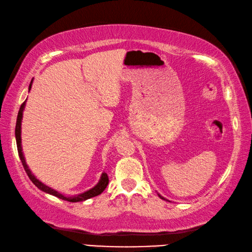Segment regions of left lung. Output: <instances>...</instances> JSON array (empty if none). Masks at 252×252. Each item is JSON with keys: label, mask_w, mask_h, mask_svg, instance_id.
I'll use <instances>...</instances> for the list:
<instances>
[{"label": "left lung", "mask_w": 252, "mask_h": 252, "mask_svg": "<svg viewBox=\"0 0 252 252\" xmlns=\"http://www.w3.org/2000/svg\"><path fill=\"white\" fill-rule=\"evenodd\" d=\"M158 196H159V197H161V199H162V200H165V201H168V200H166V199H165V197H163V196H162L161 194H158Z\"/></svg>", "instance_id": "1"}]
</instances>
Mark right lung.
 I'll list each match as a JSON object with an SVG mask.
<instances>
[{"label": "right lung", "instance_id": "obj_1", "mask_svg": "<svg viewBox=\"0 0 252 252\" xmlns=\"http://www.w3.org/2000/svg\"><path fill=\"white\" fill-rule=\"evenodd\" d=\"M32 82H30V84H29V88H28L29 91H30V89H32ZM25 104H26V101L21 105L19 113H18V119H17V124H16V140H17V147H18V152H19L20 159H21V162L23 164V167H24V169H25L27 175L29 177L30 181H32L33 184L37 188H39L40 190H42V191L46 192V193H49L51 195H55V196L59 197V199H61V200L68 201V202H71V203L86 201V200L90 199V197H94V196H96L98 194H101L105 190V188L107 187L108 182H109L108 175H107V173H105V172L102 173V177H101L100 181H98V183L94 188H91L90 190H88V191H86V192L78 194V195H73V196H65L64 194L57 191V190L46 186L45 184H43L41 181L37 180L34 177V175L32 173V171H30V169L28 168V166H27V164L25 162V158H24V155H23L22 144H21L22 143V141H21V123H22V118H23V110H24V108H25Z\"/></svg>", "mask_w": 252, "mask_h": 252}]
</instances>
